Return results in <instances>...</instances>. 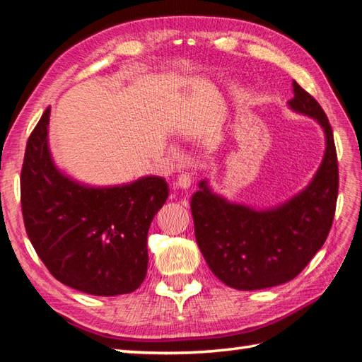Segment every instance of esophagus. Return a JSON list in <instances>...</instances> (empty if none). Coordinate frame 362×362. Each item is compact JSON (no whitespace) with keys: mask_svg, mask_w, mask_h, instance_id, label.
Returning a JSON list of instances; mask_svg holds the SVG:
<instances>
[{"mask_svg":"<svg viewBox=\"0 0 362 362\" xmlns=\"http://www.w3.org/2000/svg\"><path fill=\"white\" fill-rule=\"evenodd\" d=\"M176 186L184 190L189 189L192 186V176L189 173H181L178 176V181H176Z\"/></svg>","mask_w":362,"mask_h":362,"instance_id":"obj_1","label":"esophagus"}]
</instances>
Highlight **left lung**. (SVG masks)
I'll return each mask as SVG.
<instances>
[{
	"label": "left lung",
	"mask_w": 362,
	"mask_h": 362,
	"mask_svg": "<svg viewBox=\"0 0 362 362\" xmlns=\"http://www.w3.org/2000/svg\"><path fill=\"white\" fill-rule=\"evenodd\" d=\"M288 107L315 119L325 151L311 181L299 194L272 207L229 202L202 180L190 209L195 238L206 263L223 284L242 291L263 290L293 280L307 267L330 232L339 173L330 122L315 98L293 80Z\"/></svg>",
	"instance_id": "obj_1"
}]
</instances>
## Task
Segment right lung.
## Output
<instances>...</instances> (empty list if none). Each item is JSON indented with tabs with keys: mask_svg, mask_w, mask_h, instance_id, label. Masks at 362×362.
<instances>
[{
	"mask_svg": "<svg viewBox=\"0 0 362 362\" xmlns=\"http://www.w3.org/2000/svg\"><path fill=\"white\" fill-rule=\"evenodd\" d=\"M47 108L29 136L21 170L28 237L51 274L93 296L138 290L147 274V235L168 184L155 175L116 186H91L57 167Z\"/></svg>",
	"mask_w": 362,
	"mask_h": 362,
	"instance_id": "1",
	"label": "right lung"
}]
</instances>
